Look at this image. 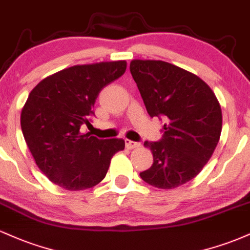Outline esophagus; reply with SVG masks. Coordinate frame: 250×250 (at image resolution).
Here are the masks:
<instances>
[{"label":"esophagus","mask_w":250,"mask_h":250,"mask_svg":"<svg viewBox=\"0 0 250 250\" xmlns=\"http://www.w3.org/2000/svg\"><path fill=\"white\" fill-rule=\"evenodd\" d=\"M125 147H127L128 149L137 148V147H140V146H141V143L135 142V141H130V140H128V139H125Z\"/></svg>","instance_id":"obj_1"}]
</instances>
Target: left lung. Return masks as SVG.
Returning <instances> with one entry per match:
<instances>
[{
  "instance_id": "1",
  "label": "left lung",
  "mask_w": 250,
  "mask_h": 250,
  "mask_svg": "<svg viewBox=\"0 0 250 250\" xmlns=\"http://www.w3.org/2000/svg\"><path fill=\"white\" fill-rule=\"evenodd\" d=\"M130 73L151 117H165L163 136L145 142L154 162L140 173L145 182L173 189L202 170L219 143L222 111L210 87L171 63L133 60Z\"/></svg>"
}]
</instances>
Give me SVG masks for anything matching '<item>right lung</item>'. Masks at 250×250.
<instances>
[{
	"label": "right lung",
	"instance_id": "obj_1",
	"mask_svg": "<svg viewBox=\"0 0 250 250\" xmlns=\"http://www.w3.org/2000/svg\"><path fill=\"white\" fill-rule=\"evenodd\" d=\"M125 61L74 65L45 77L21 113L25 143L37 167L67 190H83L104 179L110 160L125 149L122 139L100 140L81 133L90 123L100 91L121 77Z\"/></svg>",
	"mask_w": 250,
	"mask_h": 250
}]
</instances>
